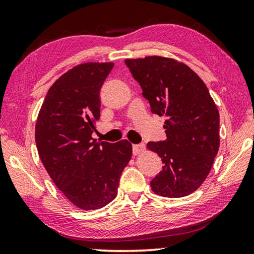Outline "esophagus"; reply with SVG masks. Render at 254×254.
<instances>
[{
	"instance_id": "obj_1",
	"label": "esophagus",
	"mask_w": 254,
	"mask_h": 254,
	"mask_svg": "<svg viewBox=\"0 0 254 254\" xmlns=\"http://www.w3.org/2000/svg\"><path fill=\"white\" fill-rule=\"evenodd\" d=\"M144 151H145V145L143 143L133 145V154H134V156L143 153Z\"/></svg>"
}]
</instances>
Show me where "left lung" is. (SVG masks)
Listing matches in <instances>:
<instances>
[{
	"mask_svg": "<svg viewBox=\"0 0 254 254\" xmlns=\"http://www.w3.org/2000/svg\"><path fill=\"white\" fill-rule=\"evenodd\" d=\"M126 64L152 113L167 119V139L147 144L163 163L150 183L152 191L169 198L191 194L208 176L220 148V114L208 88L194 70L173 58L148 56Z\"/></svg>",
	"mask_w": 254,
	"mask_h": 254,
	"instance_id": "8db88e82",
	"label": "left lung"
}]
</instances>
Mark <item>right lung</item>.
Masks as SVG:
<instances>
[{
    "label": "right lung",
    "mask_w": 254,
    "mask_h": 254,
    "mask_svg": "<svg viewBox=\"0 0 254 254\" xmlns=\"http://www.w3.org/2000/svg\"><path fill=\"white\" fill-rule=\"evenodd\" d=\"M113 63H84L55 81L36 123L41 162L56 186L77 208L104 207L118 194L123 169L132 157L127 140L96 142L100 91Z\"/></svg>",
    "instance_id": "add662e5"
}]
</instances>
